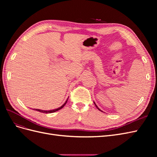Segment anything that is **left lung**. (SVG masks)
Returning a JSON list of instances; mask_svg holds the SVG:
<instances>
[{
    "label": "left lung",
    "mask_w": 157,
    "mask_h": 157,
    "mask_svg": "<svg viewBox=\"0 0 157 157\" xmlns=\"http://www.w3.org/2000/svg\"><path fill=\"white\" fill-rule=\"evenodd\" d=\"M94 104H95V105H96V108H97V109H98V110H99V111H101V110H100V109H99V107H98V106H97V105H96V103H95V102H94Z\"/></svg>",
    "instance_id": "obj_1"
}]
</instances>
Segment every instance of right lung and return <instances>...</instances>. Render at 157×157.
<instances>
[{
  "instance_id": "1",
  "label": "right lung",
  "mask_w": 157,
  "mask_h": 157,
  "mask_svg": "<svg viewBox=\"0 0 157 157\" xmlns=\"http://www.w3.org/2000/svg\"><path fill=\"white\" fill-rule=\"evenodd\" d=\"M67 100H68V99H67V100H66V101L65 102V103L63 104V105H62V106H61L60 107H59V108H58V109H54V110H50V111H44V110H40V109H34V110H35V111H39V112H40V113H54V112H56V111H58V110H59V109H62L65 105V104L67 103Z\"/></svg>"
}]
</instances>
